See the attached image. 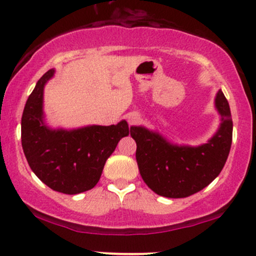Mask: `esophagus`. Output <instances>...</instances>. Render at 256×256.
Returning <instances> with one entry per match:
<instances>
[{
  "label": "esophagus",
  "mask_w": 256,
  "mask_h": 256,
  "mask_svg": "<svg viewBox=\"0 0 256 256\" xmlns=\"http://www.w3.org/2000/svg\"><path fill=\"white\" fill-rule=\"evenodd\" d=\"M140 119H141V116H140V114L136 113V112L126 115V120H128V125H134V124H137L140 122Z\"/></svg>",
  "instance_id": "esophagus-1"
}]
</instances>
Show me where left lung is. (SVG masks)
Returning <instances> with one entry per match:
<instances>
[{"mask_svg": "<svg viewBox=\"0 0 256 256\" xmlns=\"http://www.w3.org/2000/svg\"><path fill=\"white\" fill-rule=\"evenodd\" d=\"M215 106L221 125L206 144H171L159 134L142 126L131 128L136 141V160L143 181L156 194L186 198L212 184L222 170L232 144V116L228 102L218 91Z\"/></svg>", "mask_w": 256, "mask_h": 256, "instance_id": "obj_1", "label": "left lung"}]
</instances>
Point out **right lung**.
Segmentation results:
<instances>
[{
    "mask_svg": "<svg viewBox=\"0 0 256 256\" xmlns=\"http://www.w3.org/2000/svg\"><path fill=\"white\" fill-rule=\"evenodd\" d=\"M50 69L36 84L22 116V146L29 166L50 188L64 194L91 190L100 181L118 142L131 132L125 120L110 126L52 130L44 122V87Z\"/></svg>",
    "mask_w": 256,
    "mask_h": 256,
    "instance_id": "add662e5",
    "label": "right lung"
}]
</instances>
